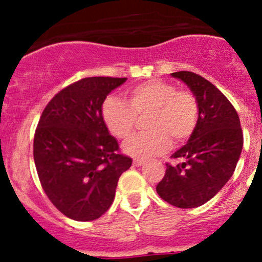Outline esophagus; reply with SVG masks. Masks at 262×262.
Here are the masks:
<instances>
[{
	"instance_id": "1",
	"label": "esophagus",
	"mask_w": 262,
	"mask_h": 262,
	"mask_svg": "<svg viewBox=\"0 0 262 262\" xmlns=\"http://www.w3.org/2000/svg\"><path fill=\"white\" fill-rule=\"evenodd\" d=\"M144 162H146L144 160H138V158H136V160L133 161V165L134 166H142V165H144Z\"/></svg>"
}]
</instances>
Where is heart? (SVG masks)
<instances>
[{"mask_svg": "<svg viewBox=\"0 0 262 262\" xmlns=\"http://www.w3.org/2000/svg\"><path fill=\"white\" fill-rule=\"evenodd\" d=\"M147 114L144 125L149 130L136 134L124 144V150L139 160L165 153L171 147V139L178 144L187 141L199 120V104L190 90L152 80L129 90L126 102L107 97L101 105L107 129L119 139L129 138L138 118Z\"/></svg>", "mask_w": 262, "mask_h": 262, "instance_id": "b5f03b06", "label": "heart"}]
</instances>
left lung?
<instances>
[{
	"instance_id": "obj_1",
	"label": "left lung",
	"mask_w": 262,
	"mask_h": 262,
	"mask_svg": "<svg viewBox=\"0 0 262 262\" xmlns=\"http://www.w3.org/2000/svg\"><path fill=\"white\" fill-rule=\"evenodd\" d=\"M191 89L199 104V120L189 142L171 158L156 190L173 207L189 209L205 204L232 178L244 146L238 114L228 99L202 76L172 73Z\"/></svg>"
}]
</instances>
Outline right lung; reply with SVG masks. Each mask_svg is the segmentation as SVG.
I'll list each match as a JSON object with an SVG mask.
<instances>
[{"instance_id":"1","label":"right lung","mask_w":262,"mask_h":262,"mask_svg":"<svg viewBox=\"0 0 262 262\" xmlns=\"http://www.w3.org/2000/svg\"><path fill=\"white\" fill-rule=\"evenodd\" d=\"M126 78L87 77L47 104L34 136V161L52 204L75 221L100 218L132 158L120 153L101 115L107 95Z\"/></svg>"}]
</instances>
